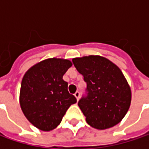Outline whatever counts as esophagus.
Masks as SVG:
<instances>
[{
    "label": "esophagus",
    "instance_id": "34e87169",
    "mask_svg": "<svg viewBox=\"0 0 149 149\" xmlns=\"http://www.w3.org/2000/svg\"><path fill=\"white\" fill-rule=\"evenodd\" d=\"M74 96L76 97L77 100L78 101V100H79V97H80V92H79V91H76V92H75Z\"/></svg>",
    "mask_w": 149,
    "mask_h": 149
}]
</instances>
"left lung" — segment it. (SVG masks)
<instances>
[{"label": "left lung", "mask_w": 149, "mask_h": 149, "mask_svg": "<svg viewBox=\"0 0 149 149\" xmlns=\"http://www.w3.org/2000/svg\"><path fill=\"white\" fill-rule=\"evenodd\" d=\"M72 63L87 84L77 104L87 123L97 130L119 123L131 102V91L121 70L100 56L77 58Z\"/></svg>", "instance_id": "obj_1"}]
</instances>
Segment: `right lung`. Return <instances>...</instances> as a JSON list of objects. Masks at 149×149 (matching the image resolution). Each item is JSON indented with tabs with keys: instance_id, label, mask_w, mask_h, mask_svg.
<instances>
[{
	"instance_id": "1",
	"label": "right lung",
	"mask_w": 149,
	"mask_h": 149,
	"mask_svg": "<svg viewBox=\"0 0 149 149\" xmlns=\"http://www.w3.org/2000/svg\"><path fill=\"white\" fill-rule=\"evenodd\" d=\"M72 65L67 59L49 58L30 68L23 77L20 107L27 120L40 130L57 128L69 107L77 102L63 79Z\"/></svg>"
}]
</instances>
